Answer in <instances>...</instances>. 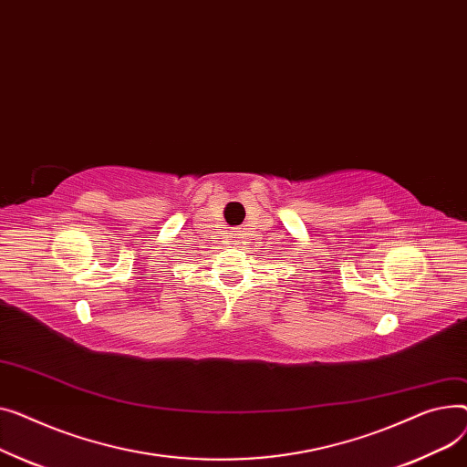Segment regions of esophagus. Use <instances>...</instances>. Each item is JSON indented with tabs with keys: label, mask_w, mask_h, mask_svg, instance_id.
Returning a JSON list of instances; mask_svg holds the SVG:
<instances>
[{
	"label": "esophagus",
	"mask_w": 467,
	"mask_h": 467,
	"mask_svg": "<svg viewBox=\"0 0 467 467\" xmlns=\"http://www.w3.org/2000/svg\"><path fill=\"white\" fill-rule=\"evenodd\" d=\"M241 235L243 234H239V232H235L232 237H234V244H237V243H241Z\"/></svg>",
	"instance_id": "obj_1"
}]
</instances>
